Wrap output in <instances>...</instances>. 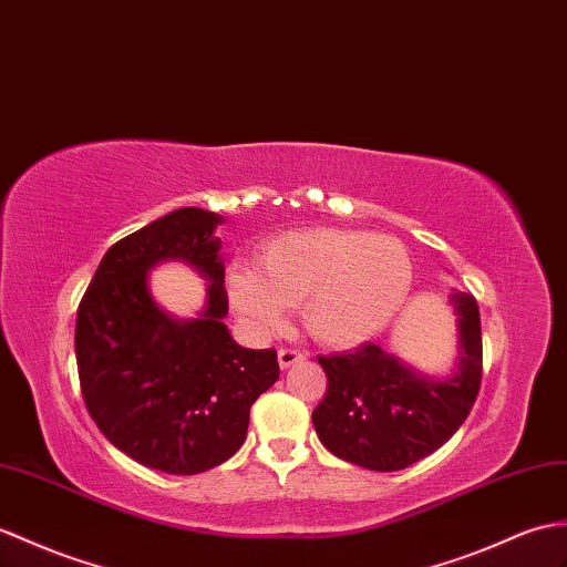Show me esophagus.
<instances>
[{"mask_svg":"<svg viewBox=\"0 0 567 567\" xmlns=\"http://www.w3.org/2000/svg\"><path fill=\"white\" fill-rule=\"evenodd\" d=\"M305 360H307V354L299 352V350H292V348H282L278 352V362H280L282 370H289V367H295V364L305 362Z\"/></svg>","mask_w":567,"mask_h":567,"instance_id":"esophagus-1","label":"esophagus"}]
</instances>
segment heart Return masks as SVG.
<instances>
[{
	"instance_id": "heart-1",
	"label": "heart",
	"mask_w": 567,
	"mask_h": 567,
	"mask_svg": "<svg viewBox=\"0 0 567 567\" xmlns=\"http://www.w3.org/2000/svg\"><path fill=\"white\" fill-rule=\"evenodd\" d=\"M411 287L413 260L399 239L328 227L282 234L258 248L254 268L227 270L229 305L246 328L270 336L285 309H299L305 331L336 350L386 331Z\"/></svg>"
}]
</instances>
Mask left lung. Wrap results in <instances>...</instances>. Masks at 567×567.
I'll list each match as a JSON object with an SVG mask.
<instances>
[{
	"label": "left lung",
	"mask_w": 567,
	"mask_h": 567,
	"mask_svg": "<svg viewBox=\"0 0 567 567\" xmlns=\"http://www.w3.org/2000/svg\"><path fill=\"white\" fill-rule=\"evenodd\" d=\"M450 307L456 352L446 374L420 372L374 343L319 358L328 391L311 420L328 452L370 471H401L462 427L481 389V313L458 289Z\"/></svg>",
	"instance_id": "1"
}]
</instances>
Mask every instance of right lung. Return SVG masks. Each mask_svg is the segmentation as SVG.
Returning a JSON list of instances; mask_svg holds the SVG:
<instances>
[{"label": "right lung", "instance_id": "right-lung-1", "mask_svg": "<svg viewBox=\"0 0 567 567\" xmlns=\"http://www.w3.org/2000/svg\"><path fill=\"white\" fill-rule=\"evenodd\" d=\"M224 217L181 207L105 251L76 313V367L91 417L113 446L174 476L239 452L248 413L280 377L275 350H248L224 323ZM186 261L208 282L190 320L168 315L148 275Z\"/></svg>", "mask_w": 567, "mask_h": 567}]
</instances>
